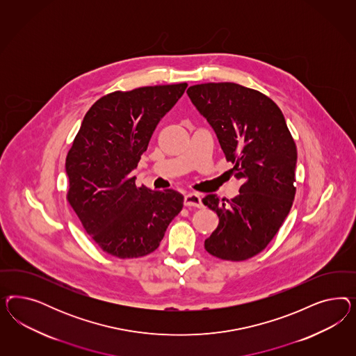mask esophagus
Returning a JSON list of instances; mask_svg holds the SVG:
<instances>
[{
    "instance_id": "esophagus-1",
    "label": "esophagus",
    "mask_w": 356,
    "mask_h": 356,
    "mask_svg": "<svg viewBox=\"0 0 356 356\" xmlns=\"http://www.w3.org/2000/svg\"><path fill=\"white\" fill-rule=\"evenodd\" d=\"M184 205L186 207H202V201L198 193H189L184 198Z\"/></svg>"
}]
</instances>
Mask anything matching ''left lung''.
I'll list each match as a JSON object with an SVG mask.
<instances>
[{"instance_id": "obj_1", "label": "left lung", "mask_w": 356, "mask_h": 356, "mask_svg": "<svg viewBox=\"0 0 356 356\" xmlns=\"http://www.w3.org/2000/svg\"><path fill=\"white\" fill-rule=\"evenodd\" d=\"M186 94L213 127L227 162L234 164L229 171L243 183L227 204L216 194L202 200L219 218L205 249L226 261L250 259L268 247L291 210L295 140L280 107L257 90L210 82L191 86Z\"/></svg>"}]
</instances>
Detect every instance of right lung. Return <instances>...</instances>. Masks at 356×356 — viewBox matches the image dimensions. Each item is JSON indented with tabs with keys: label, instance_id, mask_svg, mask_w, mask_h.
<instances>
[{
	"label": "right lung",
	"instance_id": "obj_1",
	"mask_svg": "<svg viewBox=\"0 0 356 356\" xmlns=\"http://www.w3.org/2000/svg\"><path fill=\"white\" fill-rule=\"evenodd\" d=\"M186 86L138 87L97 99L67 152V202L87 234L111 256L137 259L154 252L183 209V194L137 186L131 171Z\"/></svg>",
	"mask_w": 356,
	"mask_h": 356
}]
</instances>
